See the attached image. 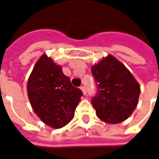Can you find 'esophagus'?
<instances>
[{
    "instance_id": "obj_1",
    "label": "esophagus",
    "mask_w": 159,
    "mask_h": 159,
    "mask_svg": "<svg viewBox=\"0 0 159 159\" xmlns=\"http://www.w3.org/2000/svg\"><path fill=\"white\" fill-rule=\"evenodd\" d=\"M80 89H81V90L83 91V93H84V94H86V93H87V89H86L85 86H83V85L81 86V87H80Z\"/></svg>"
}]
</instances>
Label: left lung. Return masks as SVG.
I'll use <instances>...</instances> for the list:
<instances>
[{
    "label": "left lung",
    "instance_id": "1",
    "mask_svg": "<svg viewBox=\"0 0 159 159\" xmlns=\"http://www.w3.org/2000/svg\"><path fill=\"white\" fill-rule=\"evenodd\" d=\"M97 92L91 103L98 118L109 124L124 121L136 109L140 86L132 74L114 56L92 67Z\"/></svg>",
    "mask_w": 159,
    "mask_h": 159
}]
</instances>
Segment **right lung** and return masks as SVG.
Here are the masks:
<instances>
[{"mask_svg": "<svg viewBox=\"0 0 159 159\" xmlns=\"http://www.w3.org/2000/svg\"><path fill=\"white\" fill-rule=\"evenodd\" d=\"M32 108L40 120L53 128H61L73 119L83 92L72 86L61 67L45 55L35 65L28 81Z\"/></svg>", "mask_w": 159, "mask_h": 159, "instance_id": "right-lung-1", "label": "right lung"}]
</instances>
